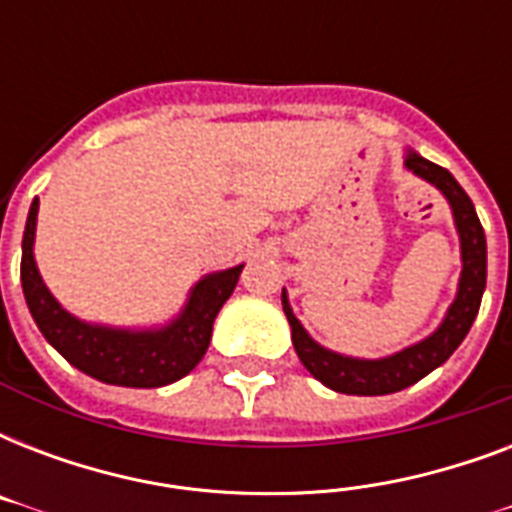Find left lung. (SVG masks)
I'll return each mask as SVG.
<instances>
[{
  "mask_svg": "<svg viewBox=\"0 0 512 512\" xmlns=\"http://www.w3.org/2000/svg\"><path fill=\"white\" fill-rule=\"evenodd\" d=\"M404 167L444 193L449 207H452L457 233H460L462 273L460 284H457V297L449 305V311H446L436 332L425 340L414 342L409 348L398 350L393 356H342V353L319 345L305 332L303 324L297 321V316L289 308L287 292H281V305H284L289 327H292V345H295L303 366L327 388L337 390V393H348V396H388V393L409 388L417 380H422L425 374L438 369L454 350L460 348V342L470 332L486 289V236L468 193L462 191V185L454 180L452 172L422 159L414 151L406 154Z\"/></svg>",
  "mask_w": 512,
  "mask_h": 512,
  "instance_id": "obj_1",
  "label": "left lung"
}]
</instances>
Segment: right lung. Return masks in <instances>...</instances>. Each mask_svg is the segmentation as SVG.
<instances>
[{"label":"right lung","mask_w":512,"mask_h":512,"mask_svg":"<svg viewBox=\"0 0 512 512\" xmlns=\"http://www.w3.org/2000/svg\"><path fill=\"white\" fill-rule=\"evenodd\" d=\"M36 212L39 199L31 201L23 231L20 284L36 327L68 364L95 380L124 388H162L199 364L212 340V324L233 295L244 265L204 276L191 289L183 311L164 327L116 329L87 324L71 316L44 287L34 260Z\"/></svg>","instance_id":"add662e5"}]
</instances>
